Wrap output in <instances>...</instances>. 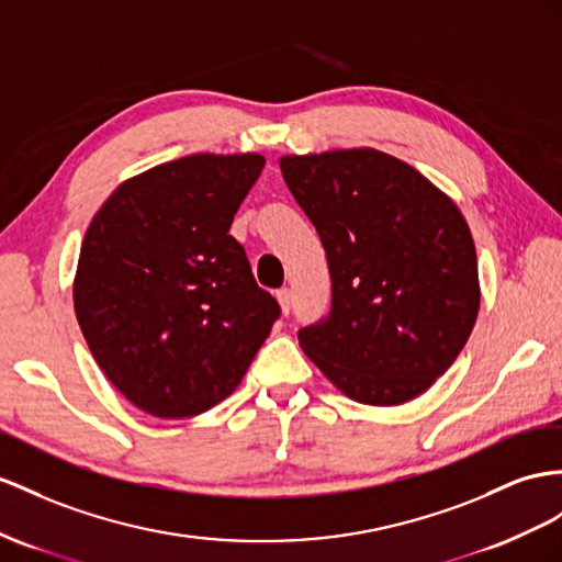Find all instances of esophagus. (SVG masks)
<instances>
[{"label":"esophagus","instance_id":"34e87169","mask_svg":"<svg viewBox=\"0 0 562 562\" xmlns=\"http://www.w3.org/2000/svg\"><path fill=\"white\" fill-rule=\"evenodd\" d=\"M276 296H278V301H280L282 313H290V311H292V304H294V294H292L290 286H282V290H278Z\"/></svg>","mask_w":562,"mask_h":562}]
</instances>
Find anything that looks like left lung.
<instances>
[{"mask_svg": "<svg viewBox=\"0 0 562 562\" xmlns=\"http://www.w3.org/2000/svg\"><path fill=\"white\" fill-rule=\"evenodd\" d=\"M318 229L333 306L299 329L325 378L358 404L420 396L463 351L480 311L477 254L453 201L375 149L280 158Z\"/></svg>", "mask_w": 562, "mask_h": 562, "instance_id": "8db88e82", "label": "left lung"}]
</instances>
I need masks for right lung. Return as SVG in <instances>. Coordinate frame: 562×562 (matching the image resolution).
Wrapping results in <instances>:
<instances>
[{"instance_id": "add662e5", "label": "right lung", "mask_w": 562, "mask_h": 562, "mask_svg": "<svg viewBox=\"0 0 562 562\" xmlns=\"http://www.w3.org/2000/svg\"><path fill=\"white\" fill-rule=\"evenodd\" d=\"M266 158L194 154L123 182L82 239L74 304L116 390L156 418L235 392L280 318L229 235Z\"/></svg>"}]
</instances>
